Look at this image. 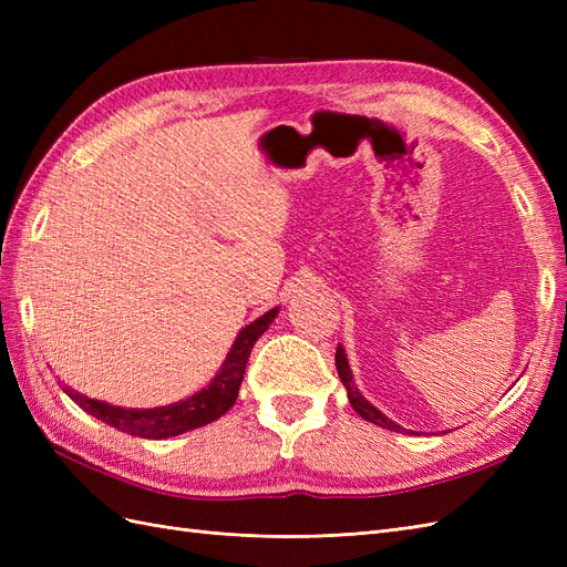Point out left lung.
Wrapping results in <instances>:
<instances>
[{
  "label": "left lung",
  "mask_w": 567,
  "mask_h": 567,
  "mask_svg": "<svg viewBox=\"0 0 567 567\" xmlns=\"http://www.w3.org/2000/svg\"><path fill=\"white\" fill-rule=\"evenodd\" d=\"M336 369H338V375H340L342 385H346V390H348L350 404H352V409L357 411L359 416H362V419L369 421V423L388 427V431L404 433V427H400L398 423L390 421L388 416H383L381 411L375 409L373 404H369V402L362 398V392L357 390V385H354V381H352V371H350V364H348V357H346V350H342V346H338V350H336Z\"/></svg>",
  "instance_id": "1"
}]
</instances>
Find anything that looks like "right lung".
<instances>
[{
  "label": "right lung",
  "mask_w": 567,
  "mask_h": 567,
  "mask_svg": "<svg viewBox=\"0 0 567 567\" xmlns=\"http://www.w3.org/2000/svg\"><path fill=\"white\" fill-rule=\"evenodd\" d=\"M277 315H279V310L274 307V310H269L260 319L248 323L246 329L238 333L234 348L229 350L225 364H221L213 383L184 402L158 406V409H120V406H113L106 402H96V400L84 398V394H80L71 388H63V390L68 398H71L75 404H80L84 411H87V414L101 419L104 423L117 427V431H123L127 435L146 437V440H163V437L182 435L186 431H194V427L217 421L234 406V402L238 398V388H241V381H244L250 350L257 342V338H260L269 329V323Z\"/></svg>",
  "instance_id": "add662e5"
}]
</instances>
